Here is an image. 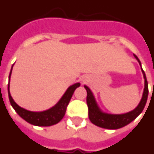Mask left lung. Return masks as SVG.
Instances as JSON below:
<instances>
[{
	"instance_id": "1",
	"label": "left lung",
	"mask_w": 154,
	"mask_h": 154,
	"mask_svg": "<svg viewBox=\"0 0 154 154\" xmlns=\"http://www.w3.org/2000/svg\"><path fill=\"white\" fill-rule=\"evenodd\" d=\"M135 59L138 60V62L141 66V63L138 57L134 54ZM142 69V68H141ZM142 72L144 74V90L143 93V96L141 99L139 105L135 108L134 110L124 114H109L103 112L98 107L97 103L95 102L94 97L92 94L91 91L89 89L88 86H85L86 91H87V97H86V103L88 106L89 111V118L92 123L95 126H100L102 128L110 130H116L122 128L123 126H126L127 124L131 122L132 121L135 120L139 115L140 114L142 111L144 110V108L146 104L148 94H149V88H148V82H147L146 76L144 73V70L142 69Z\"/></svg>"
}]
</instances>
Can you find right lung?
Returning <instances> with one entry per match:
<instances>
[{
  "label": "right lung",
  "instance_id": "right-lung-1",
  "mask_svg": "<svg viewBox=\"0 0 154 154\" xmlns=\"http://www.w3.org/2000/svg\"><path fill=\"white\" fill-rule=\"evenodd\" d=\"M12 71V68H11ZM11 71L9 76V84H8V94H9V100L10 104L13 107L14 109L16 111L18 114L24 119L28 123L32 124L34 126H50L54 124L58 123L62 120L63 116L65 115L66 109L68 105V103L71 100L72 96L75 90L80 86V83H76L72 86H69L66 91L63 97L58 102L57 104L51 108V109L43 111V112H31L28 110L23 109L17 104L11 97L10 94V78L11 75Z\"/></svg>",
  "mask_w": 154,
  "mask_h": 154
}]
</instances>
